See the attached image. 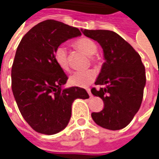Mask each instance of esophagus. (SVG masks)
<instances>
[{"instance_id":"esophagus-1","label":"esophagus","mask_w":159,"mask_h":159,"mask_svg":"<svg viewBox=\"0 0 159 159\" xmlns=\"http://www.w3.org/2000/svg\"><path fill=\"white\" fill-rule=\"evenodd\" d=\"M87 92H88V93L89 94L90 97H92V93H91V91H90V89H87Z\"/></svg>"}]
</instances>
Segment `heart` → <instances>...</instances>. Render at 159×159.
<instances>
[{
	"mask_svg": "<svg viewBox=\"0 0 159 159\" xmlns=\"http://www.w3.org/2000/svg\"><path fill=\"white\" fill-rule=\"evenodd\" d=\"M73 45L76 48L83 52L85 54L91 56V59L93 60L92 55H93L97 51V45L93 41L87 37H81L75 41ZM53 59L57 66L62 70L69 71L70 66L68 62V55L66 49L63 46H59L54 49ZM95 76H96V73L92 70H84V71H76L70 76L69 82L71 85L74 86L86 87L95 79Z\"/></svg>",
	"mask_w": 159,
	"mask_h": 159,
	"instance_id": "obj_1",
	"label": "heart"
}]
</instances>
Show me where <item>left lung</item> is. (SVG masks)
Returning a JSON list of instances; mask_svg holds the SVG:
<instances>
[{"instance_id":"obj_1","label":"left lung","mask_w":159,"mask_h":159,"mask_svg":"<svg viewBox=\"0 0 159 159\" xmlns=\"http://www.w3.org/2000/svg\"><path fill=\"white\" fill-rule=\"evenodd\" d=\"M88 37L98 42L103 49L101 70L95 81L102 85L91 89L104 101L103 110L91 114L99 126L111 130L122 129L139 111L146 85V70L139 53L114 31L82 30Z\"/></svg>"}]
</instances>
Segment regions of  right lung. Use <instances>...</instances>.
<instances>
[{
  "mask_svg": "<svg viewBox=\"0 0 159 159\" xmlns=\"http://www.w3.org/2000/svg\"><path fill=\"white\" fill-rule=\"evenodd\" d=\"M81 35L77 28L48 19L30 30L18 46L12 93L23 117L38 133H59L69 123L73 101L89 98L79 87L63 89L68 77L53 59L57 47Z\"/></svg>",
  "mask_w": 159,
  "mask_h": 159,
  "instance_id": "right-lung-1",
  "label": "right lung"
}]
</instances>
